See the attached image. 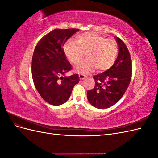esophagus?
<instances>
[{
  "label": "esophagus",
  "mask_w": 158,
  "mask_h": 158,
  "mask_svg": "<svg viewBox=\"0 0 158 158\" xmlns=\"http://www.w3.org/2000/svg\"><path fill=\"white\" fill-rule=\"evenodd\" d=\"M78 77H79L80 80H84L85 78V76L83 75V74H79L78 75Z\"/></svg>",
  "instance_id": "34e87169"
}]
</instances>
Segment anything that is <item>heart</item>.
Segmentation results:
<instances>
[{"label":"heart","mask_w":158,"mask_h":158,"mask_svg":"<svg viewBox=\"0 0 158 158\" xmlns=\"http://www.w3.org/2000/svg\"><path fill=\"white\" fill-rule=\"evenodd\" d=\"M63 51L67 59L76 64L86 52L87 59L80 62L75 66L78 73L88 74L95 69L103 71L113 64L117 55V45L112 39L93 32L84 33L76 37L75 42L69 40L65 43Z\"/></svg>","instance_id":"heart-1"}]
</instances>
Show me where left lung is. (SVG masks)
Wrapping results in <instances>:
<instances>
[{
  "mask_svg": "<svg viewBox=\"0 0 158 158\" xmlns=\"http://www.w3.org/2000/svg\"><path fill=\"white\" fill-rule=\"evenodd\" d=\"M118 45V55L115 63L107 70L93 76L94 88L87 92L91 105L98 109H107L117 103L130 84L132 65L126 45L115 37Z\"/></svg>",
  "mask_w": 158,
  "mask_h": 158,
  "instance_id": "left-lung-1",
  "label": "left lung"
}]
</instances>
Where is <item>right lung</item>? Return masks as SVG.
Segmentation results:
<instances>
[{"instance_id":"add662e5","label":"right lung","mask_w":158,"mask_h":158,"mask_svg":"<svg viewBox=\"0 0 158 158\" xmlns=\"http://www.w3.org/2000/svg\"><path fill=\"white\" fill-rule=\"evenodd\" d=\"M78 29H55L37 43L31 62L32 78L41 98L52 106L65 103L74 85L79 82L77 74L63 76L71 64L63 51L65 42Z\"/></svg>"}]
</instances>
